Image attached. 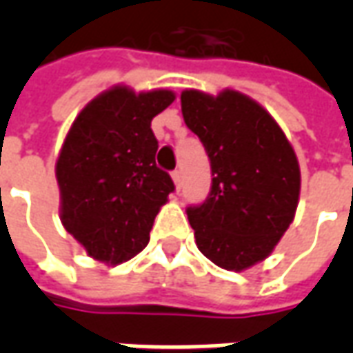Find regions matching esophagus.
<instances>
[{
    "label": "esophagus",
    "mask_w": 353,
    "mask_h": 353,
    "mask_svg": "<svg viewBox=\"0 0 353 353\" xmlns=\"http://www.w3.org/2000/svg\"><path fill=\"white\" fill-rule=\"evenodd\" d=\"M172 179H174V185H176V189L179 191V189H181V172H179V170L172 172Z\"/></svg>",
    "instance_id": "34e87169"
}]
</instances>
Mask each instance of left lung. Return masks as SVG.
Here are the masks:
<instances>
[{
	"instance_id": "8db88e82",
	"label": "left lung",
	"mask_w": 353,
	"mask_h": 353,
	"mask_svg": "<svg viewBox=\"0 0 353 353\" xmlns=\"http://www.w3.org/2000/svg\"><path fill=\"white\" fill-rule=\"evenodd\" d=\"M185 124L206 147L212 191L187 208L196 245L225 270L242 272L265 261L293 223L301 168L280 124L250 96L181 92Z\"/></svg>"
}]
</instances>
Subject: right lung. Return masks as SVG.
<instances>
[{
	"label": "right lung",
	"instance_id": "1",
	"mask_svg": "<svg viewBox=\"0 0 353 353\" xmlns=\"http://www.w3.org/2000/svg\"><path fill=\"white\" fill-rule=\"evenodd\" d=\"M174 100L168 88L115 85L88 101L65 134L54 168L60 221L88 257L121 265L149 242L174 191L172 177L154 164L151 121Z\"/></svg>",
	"mask_w": 353,
	"mask_h": 353
}]
</instances>
